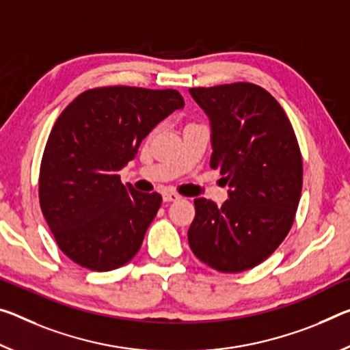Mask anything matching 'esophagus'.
<instances>
[{
  "mask_svg": "<svg viewBox=\"0 0 350 350\" xmlns=\"http://www.w3.org/2000/svg\"><path fill=\"white\" fill-rule=\"evenodd\" d=\"M162 198H163L165 202H174V201H179V199H180V196L177 195V193H173V191H165Z\"/></svg>",
  "mask_w": 350,
  "mask_h": 350,
  "instance_id": "1",
  "label": "esophagus"
}]
</instances>
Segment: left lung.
<instances>
[{
	"instance_id": "left-lung-1",
	"label": "left lung",
	"mask_w": 350,
	"mask_h": 350,
	"mask_svg": "<svg viewBox=\"0 0 350 350\" xmlns=\"http://www.w3.org/2000/svg\"><path fill=\"white\" fill-rule=\"evenodd\" d=\"M212 127L210 166L229 185L218 207L195 199L193 254L219 273H241L273 254L290 232L302 191V155L285 110L265 88L235 82L190 88Z\"/></svg>"
}]
</instances>
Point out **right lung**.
<instances>
[{
  "label": "right lung",
  "instance_id": "1",
  "mask_svg": "<svg viewBox=\"0 0 350 350\" xmlns=\"http://www.w3.org/2000/svg\"><path fill=\"white\" fill-rule=\"evenodd\" d=\"M184 104L171 88L113 85L81 93L59 115L43 151L38 199L57 246L75 263L112 271L134 258L162 196L123 185L118 171Z\"/></svg>",
  "mask_w": 350,
  "mask_h": 350
}]
</instances>
